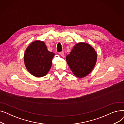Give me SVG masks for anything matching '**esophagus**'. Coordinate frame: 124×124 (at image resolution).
Returning <instances> with one entry per match:
<instances>
[{"instance_id": "34e87169", "label": "esophagus", "mask_w": 124, "mask_h": 124, "mask_svg": "<svg viewBox=\"0 0 124 124\" xmlns=\"http://www.w3.org/2000/svg\"><path fill=\"white\" fill-rule=\"evenodd\" d=\"M59 55H61L62 57H64V52H59Z\"/></svg>"}]
</instances>
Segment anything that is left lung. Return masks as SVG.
Segmentation results:
<instances>
[{
	"label": "left lung",
	"mask_w": 124,
	"mask_h": 124,
	"mask_svg": "<svg viewBox=\"0 0 124 124\" xmlns=\"http://www.w3.org/2000/svg\"><path fill=\"white\" fill-rule=\"evenodd\" d=\"M97 53L86 43H77L66 56L67 63L75 76L83 78L89 74L94 67Z\"/></svg>",
	"instance_id": "obj_1"
}]
</instances>
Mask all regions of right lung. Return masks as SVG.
Returning <instances> with one entry per match:
<instances>
[{
  "label": "right lung",
  "instance_id": "right-lung-1",
  "mask_svg": "<svg viewBox=\"0 0 124 124\" xmlns=\"http://www.w3.org/2000/svg\"><path fill=\"white\" fill-rule=\"evenodd\" d=\"M55 54L49 52L45 43L37 40L31 42L24 54V63L29 72L34 76L46 75L51 68Z\"/></svg>",
  "mask_w": 124,
  "mask_h": 124
}]
</instances>
